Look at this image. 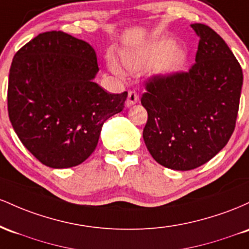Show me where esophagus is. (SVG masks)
Here are the masks:
<instances>
[{
    "label": "esophagus",
    "mask_w": 249,
    "mask_h": 249,
    "mask_svg": "<svg viewBox=\"0 0 249 249\" xmlns=\"http://www.w3.org/2000/svg\"><path fill=\"white\" fill-rule=\"evenodd\" d=\"M139 102V94L135 90H129L128 91V97L127 101H125V106L127 107H132L133 105Z\"/></svg>",
    "instance_id": "34e87169"
}]
</instances>
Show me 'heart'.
Returning a JSON list of instances; mask_svg holds the SVG:
<instances>
[{
  "label": "heart",
  "mask_w": 249,
  "mask_h": 249,
  "mask_svg": "<svg viewBox=\"0 0 249 249\" xmlns=\"http://www.w3.org/2000/svg\"><path fill=\"white\" fill-rule=\"evenodd\" d=\"M174 46L175 41L172 38H159L141 53L127 55L124 58L125 67L129 71L138 72L163 58L160 64V71L162 74H173L180 71L187 61V52L181 47ZM110 68L117 75H124V71L115 62H110Z\"/></svg>",
  "instance_id": "heart-1"
}]
</instances>
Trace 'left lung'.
<instances>
[{
	"mask_svg": "<svg viewBox=\"0 0 249 249\" xmlns=\"http://www.w3.org/2000/svg\"><path fill=\"white\" fill-rule=\"evenodd\" d=\"M199 36L188 71L155 75L146 82L141 103L148 113L147 149L161 166L191 170L214 158L235 128L242 69L222 37L194 23Z\"/></svg>",
	"mask_w": 249,
	"mask_h": 249,
	"instance_id": "8db88e82",
	"label": "left lung"
}]
</instances>
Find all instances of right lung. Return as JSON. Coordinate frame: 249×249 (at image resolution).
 I'll list each match as a JSON object with an SVG mask.
<instances>
[{
	"label": "right lung",
	"instance_id": "obj_1",
	"mask_svg": "<svg viewBox=\"0 0 249 249\" xmlns=\"http://www.w3.org/2000/svg\"><path fill=\"white\" fill-rule=\"evenodd\" d=\"M99 71L90 44L63 32H46L13 58L8 114L23 146L50 168L87 160L103 124L122 111L127 91L109 94L94 82Z\"/></svg>",
	"mask_w": 249,
	"mask_h": 249
}]
</instances>
